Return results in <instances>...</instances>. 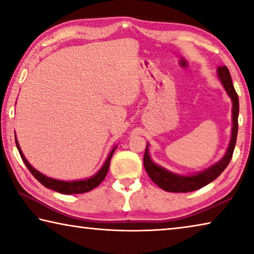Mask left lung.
Wrapping results in <instances>:
<instances>
[{
    "label": "left lung",
    "instance_id": "obj_1",
    "mask_svg": "<svg viewBox=\"0 0 254 254\" xmlns=\"http://www.w3.org/2000/svg\"><path fill=\"white\" fill-rule=\"evenodd\" d=\"M217 77L232 101V133L226 152L220 161L208 167L207 169L191 175H178L171 173L170 170H167L163 167L157 165L156 162H153L149 154V143H147L143 156V165L145 171H147L152 182L157 184V186L163 189V190L169 192H189L197 190V189L206 186V185L210 184L213 180L216 179L225 170L226 167L229 166L232 156H233L236 136H238L239 96L235 92L230 71L226 66H221L217 68Z\"/></svg>",
    "mask_w": 254,
    "mask_h": 254
}]
</instances>
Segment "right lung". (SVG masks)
I'll return each instance as SVG.
<instances>
[{"instance_id": "obj_1", "label": "right lung", "mask_w": 254, "mask_h": 254, "mask_svg": "<svg viewBox=\"0 0 254 254\" xmlns=\"http://www.w3.org/2000/svg\"><path fill=\"white\" fill-rule=\"evenodd\" d=\"M15 144H16V148H18V150H19L21 158H22L23 162L25 163V166H27V168L30 170V173L32 174L33 177L36 178L40 184L44 185L45 187L53 189V190H55V191H58V192H60V194H65V195L83 194V192L91 191L92 189L97 187L98 185H100L106 177L107 171H109V168H110L111 158H112V156H113L115 149H117V147H118V145H115V147L111 150V152L109 153V156H107L105 162L103 163L101 169L98 170L95 175H93L92 177L80 179V180H71V182H66V180H59V179L47 177L46 175L41 174L40 171H38L37 169H34L33 167L30 165L27 159H25L22 150H21V148H20L18 140H16V135H15Z\"/></svg>"}]
</instances>
